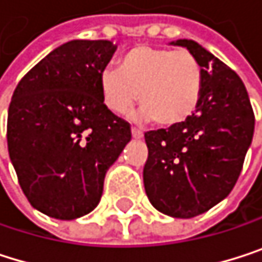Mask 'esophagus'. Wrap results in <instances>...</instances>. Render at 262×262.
Instances as JSON below:
<instances>
[{
  "label": "esophagus",
  "instance_id": "obj_1",
  "mask_svg": "<svg viewBox=\"0 0 262 262\" xmlns=\"http://www.w3.org/2000/svg\"><path fill=\"white\" fill-rule=\"evenodd\" d=\"M132 137L135 138V140H141L144 135H143V132L141 130H138V128H135V127H132Z\"/></svg>",
  "mask_w": 262,
  "mask_h": 262
}]
</instances>
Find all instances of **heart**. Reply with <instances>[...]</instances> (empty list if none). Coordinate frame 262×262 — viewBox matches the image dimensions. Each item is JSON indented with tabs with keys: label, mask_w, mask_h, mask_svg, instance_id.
Masks as SVG:
<instances>
[{
	"label": "heart",
	"mask_w": 262,
	"mask_h": 262,
	"mask_svg": "<svg viewBox=\"0 0 262 262\" xmlns=\"http://www.w3.org/2000/svg\"><path fill=\"white\" fill-rule=\"evenodd\" d=\"M104 105L115 115H125L137 99L140 116L163 127L189 119L203 93V69L189 50L135 46L118 61V70L99 75Z\"/></svg>",
	"instance_id": "heart-1"
}]
</instances>
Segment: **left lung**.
<instances>
[{
  "label": "left lung",
  "instance_id": "left-lung-1",
  "mask_svg": "<svg viewBox=\"0 0 262 262\" xmlns=\"http://www.w3.org/2000/svg\"><path fill=\"white\" fill-rule=\"evenodd\" d=\"M203 69V93L193 115L144 135L149 157L144 189L152 206L172 218H193L233 189L252 144L255 116L241 78L193 39H177Z\"/></svg>",
  "mask_w": 262,
  "mask_h": 262
}]
</instances>
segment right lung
Segmentation results:
<instances>
[{"label": "right lung", "mask_w": 262, "mask_h": 262, "mask_svg": "<svg viewBox=\"0 0 262 262\" xmlns=\"http://www.w3.org/2000/svg\"><path fill=\"white\" fill-rule=\"evenodd\" d=\"M116 46L73 39L42 58L16 85L7 113V147L33 209L76 220L99 203L104 178L132 138L102 102L99 75Z\"/></svg>", "instance_id": "right-lung-1"}]
</instances>
